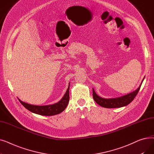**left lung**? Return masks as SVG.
<instances>
[{
	"label": "left lung",
	"mask_w": 154,
	"mask_h": 154,
	"mask_svg": "<svg viewBox=\"0 0 154 154\" xmlns=\"http://www.w3.org/2000/svg\"><path fill=\"white\" fill-rule=\"evenodd\" d=\"M143 79L142 80V83L139 87V88H137V89H136L135 91L116 98H102L97 94L94 88H92L93 98L97 103L99 104L101 107L105 108H119L126 106L134 99L137 94H138Z\"/></svg>",
	"instance_id": "obj_1"
}]
</instances>
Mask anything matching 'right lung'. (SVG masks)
<instances>
[{
    "instance_id": "add662e5",
    "label": "right lung",
    "mask_w": 154,
    "mask_h": 154,
    "mask_svg": "<svg viewBox=\"0 0 154 154\" xmlns=\"http://www.w3.org/2000/svg\"><path fill=\"white\" fill-rule=\"evenodd\" d=\"M69 87L70 83L66 94H64L61 100L54 104L47 105V106H35V105H32L22 102L19 99H18L24 107L32 113L44 116H55L60 114L67 107L69 102Z\"/></svg>"
}]
</instances>
